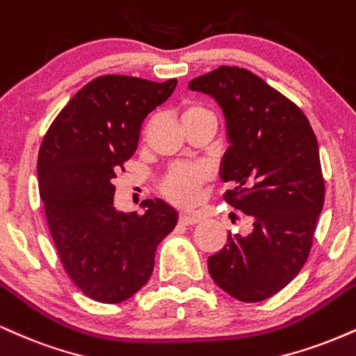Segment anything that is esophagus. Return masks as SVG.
Instances as JSON below:
<instances>
[{
  "label": "esophagus",
  "instance_id": "1",
  "mask_svg": "<svg viewBox=\"0 0 356 356\" xmlns=\"http://www.w3.org/2000/svg\"><path fill=\"white\" fill-rule=\"evenodd\" d=\"M200 221H202V216L198 215H188V213H181V215H179V223L186 225V227L200 223Z\"/></svg>",
  "mask_w": 356,
  "mask_h": 356
}]
</instances>
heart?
Masks as SVG:
<instances>
[{
    "label": "heart",
    "instance_id": "b5f03b06",
    "mask_svg": "<svg viewBox=\"0 0 356 356\" xmlns=\"http://www.w3.org/2000/svg\"><path fill=\"white\" fill-rule=\"evenodd\" d=\"M178 115L185 128L196 123V121L213 118L210 110H207L202 104L195 102L183 103L179 106ZM204 179H207V175L198 166L178 165L173 166L163 177L160 191L168 202L178 204V207H190V204L198 202Z\"/></svg>",
    "mask_w": 356,
    "mask_h": 356
}]
</instances>
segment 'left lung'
Segmentation results:
<instances>
[{"label": "left lung", "mask_w": 356, "mask_h": 356, "mask_svg": "<svg viewBox=\"0 0 356 356\" xmlns=\"http://www.w3.org/2000/svg\"><path fill=\"white\" fill-rule=\"evenodd\" d=\"M188 86L223 111L229 146L220 177L233 185L225 200L253 221L248 235L229 232L208 271L233 298L263 302L308 260L325 202L316 136L293 102L245 68L220 66Z\"/></svg>", "instance_id": "8db88e82"}]
</instances>
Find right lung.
Wrapping results in <instances>:
<instances>
[{"mask_svg": "<svg viewBox=\"0 0 356 356\" xmlns=\"http://www.w3.org/2000/svg\"><path fill=\"white\" fill-rule=\"evenodd\" d=\"M177 79L154 83L104 74L63 108L38 154V186L66 273L91 300L120 303L148 282L158 245L178 213L160 198L143 213L115 208L113 179L136 152L146 116L170 98Z\"/></svg>", "mask_w": 356, "mask_h": 356, "instance_id": "obj_1", "label": "right lung"}]
</instances>
